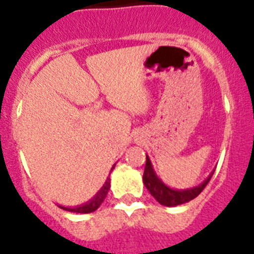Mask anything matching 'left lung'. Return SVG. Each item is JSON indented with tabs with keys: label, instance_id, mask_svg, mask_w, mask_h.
<instances>
[{
	"label": "left lung",
	"instance_id": "8db88e82",
	"mask_svg": "<svg viewBox=\"0 0 254 254\" xmlns=\"http://www.w3.org/2000/svg\"><path fill=\"white\" fill-rule=\"evenodd\" d=\"M214 172L215 170H212V173H211L210 176H208L201 185L196 186V187L187 188V190H174V188H170L169 186L165 185V183L156 176V173H155L154 168H152L151 161H150V158L146 155V165H145V172H143L142 179L143 185L147 188L150 194H151L160 205L172 207V206L183 205V203L186 202H190V199L196 198V197L202 192L203 188L207 186V183L210 182Z\"/></svg>",
	"mask_w": 254,
	"mask_h": 254
}]
</instances>
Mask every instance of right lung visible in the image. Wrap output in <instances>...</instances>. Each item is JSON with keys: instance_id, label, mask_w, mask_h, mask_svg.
<instances>
[{"instance_id": "obj_1", "label": "right lung", "mask_w": 254, "mask_h": 254, "mask_svg": "<svg viewBox=\"0 0 254 254\" xmlns=\"http://www.w3.org/2000/svg\"><path fill=\"white\" fill-rule=\"evenodd\" d=\"M114 167H116V164H114L113 167H112L111 172L114 169ZM109 188H111V178L108 177L107 181H105V183L103 185L102 190H100L99 192H98V193H96L95 196L90 199V201H87V202L82 203V205H80V206H75V207H66V206H61V205H60V207L62 208V210L69 211V212H77V214H90V212H94L95 210H98V207L102 205L103 201H104V198L107 197L108 192H109Z\"/></svg>"}]
</instances>
